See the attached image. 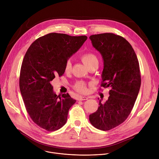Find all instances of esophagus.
Wrapping results in <instances>:
<instances>
[{
	"instance_id": "34e87169",
	"label": "esophagus",
	"mask_w": 159,
	"mask_h": 159,
	"mask_svg": "<svg viewBox=\"0 0 159 159\" xmlns=\"http://www.w3.org/2000/svg\"><path fill=\"white\" fill-rule=\"evenodd\" d=\"M88 98L86 97H83V96H80L79 97H78V100L79 101H82V100H88Z\"/></svg>"
}]
</instances>
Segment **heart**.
<instances>
[{"instance_id":"heart-1","label":"heart","mask_w":159,"mask_h":159,"mask_svg":"<svg viewBox=\"0 0 159 159\" xmlns=\"http://www.w3.org/2000/svg\"><path fill=\"white\" fill-rule=\"evenodd\" d=\"M80 59L82 61L84 62V64L88 68H89L90 66L94 65H98V59L97 56L95 55L93 52H86L83 54ZM71 62L68 60L65 65V70L66 72H70L71 70ZM74 88L75 89L80 93H86L88 91L87 88V84L83 81H79L77 82L75 86H74Z\"/></svg>"}]
</instances>
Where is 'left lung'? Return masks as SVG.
Returning <instances> with one entry per match:
<instances>
[{"label": "left lung", "instance_id": "obj_1", "mask_svg": "<svg viewBox=\"0 0 159 159\" xmlns=\"http://www.w3.org/2000/svg\"><path fill=\"white\" fill-rule=\"evenodd\" d=\"M89 39L103 59L101 86L111 88L108 100H100L89 121L95 128L107 131L124 122L133 109L141 83L139 64L132 47L122 36L103 33Z\"/></svg>", "mask_w": 159, "mask_h": 159}]
</instances>
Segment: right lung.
<instances>
[{
  "mask_svg": "<svg viewBox=\"0 0 159 159\" xmlns=\"http://www.w3.org/2000/svg\"><path fill=\"white\" fill-rule=\"evenodd\" d=\"M87 38L49 33L35 40L24 56L19 79L20 92L32 120L48 132L66 123L69 109L76 102L68 93L57 96L50 82L64 74L68 58Z\"/></svg>",
  "mask_w": 159,
  "mask_h": 159,
  "instance_id": "right-lung-1",
  "label": "right lung"
}]
</instances>
